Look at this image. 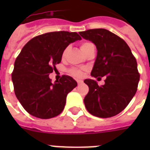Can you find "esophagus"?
<instances>
[{"mask_svg":"<svg viewBox=\"0 0 150 150\" xmlns=\"http://www.w3.org/2000/svg\"><path fill=\"white\" fill-rule=\"evenodd\" d=\"M77 82H78V84H80V83H82V80L78 79L77 80Z\"/></svg>","mask_w":150,"mask_h":150,"instance_id":"esophagus-1","label":"esophagus"}]
</instances>
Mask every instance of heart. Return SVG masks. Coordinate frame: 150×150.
<instances>
[{
	"label": "heart",
	"mask_w": 150,
	"mask_h": 150,
	"mask_svg": "<svg viewBox=\"0 0 150 150\" xmlns=\"http://www.w3.org/2000/svg\"><path fill=\"white\" fill-rule=\"evenodd\" d=\"M92 46H94L93 44L90 42H87V41H85V42H82L80 44V47H81V50H82V52L86 54L87 52V50H89V48ZM68 50H69V47H67L63 50L62 52V57H64L66 56V54L68 53ZM82 72H83V69L79 68H75V67H73V68H71L70 69H68V73L70 74L71 75H72L75 78H80L82 77Z\"/></svg>",
	"instance_id": "heart-1"
}]
</instances>
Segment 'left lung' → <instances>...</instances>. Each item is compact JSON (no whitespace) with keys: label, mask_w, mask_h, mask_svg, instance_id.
Here are the masks:
<instances>
[{"label":"left lung","mask_w":150,"mask_h":150,"mask_svg":"<svg viewBox=\"0 0 150 150\" xmlns=\"http://www.w3.org/2000/svg\"><path fill=\"white\" fill-rule=\"evenodd\" d=\"M79 34L97 48L91 75L105 77V84L100 86L94 80H85L89 86L85 106L98 117L115 116L128 106L137 91L140 75L136 59L125 41L107 29H89Z\"/></svg>","instance_id":"1"}]
</instances>
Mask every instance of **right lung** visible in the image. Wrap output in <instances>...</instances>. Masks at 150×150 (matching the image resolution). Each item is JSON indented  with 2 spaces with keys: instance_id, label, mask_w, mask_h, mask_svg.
Here are the masks:
<instances>
[{
  "instance_id": "add662e5",
  "label": "right lung",
  "mask_w": 150,
  "mask_h": 150,
  "mask_svg": "<svg viewBox=\"0 0 150 150\" xmlns=\"http://www.w3.org/2000/svg\"><path fill=\"white\" fill-rule=\"evenodd\" d=\"M81 39L75 32H51L35 36L23 47L15 61L11 79L15 96L29 114L49 119L63 111L67 95L77 82L64 75L53 84L49 75L57 69L69 43Z\"/></svg>"
}]
</instances>
